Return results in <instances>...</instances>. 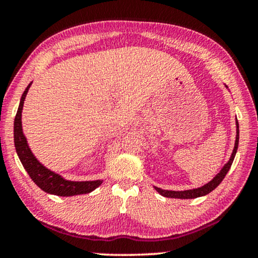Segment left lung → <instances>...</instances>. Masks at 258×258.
I'll return each mask as SVG.
<instances>
[{"instance_id": "obj_1", "label": "left lung", "mask_w": 258, "mask_h": 258, "mask_svg": "<svg viewBox=\"0 0 258 258\" xmlns=\"http://www.w3.org/2000/svg\"><path fill=\"white\" fill-rule=\"evenodd\" d=\"M236 125H237V136H236V143H234L232 155H231L229 162L224 165V168L221 169L219 174L216 175V177H214L213 180L210 181L205 185H202V187H200V188L189 189V190H180V191L165 190V189L155 187L156 190H157L161 195H163V197L171 198V199H195L199 197H204V195H207L208 193H211L212 190H214V189H216L218 185L221 183V181L224 180V177L226 176L227 172H229L231 165H232L234 156H236V152L238 149V142H239V125H238V121H236Z\"/></svg>"}]
</instances>
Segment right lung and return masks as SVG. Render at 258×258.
<instances>
[{
	"label": "right lung",
	"instance_id": "1",
	"mask_svg": "<svg viewBox=\"0 0 258 258\" xmlns=\"http://www.w3.org/2000/svg\"><path fill=\"white\" fill-rule=\"evenodd\" d=\"M32 82L28 84L26 88L24 94H22L20 105H19L18 112H16L15 120H14V144L16 149V153H18L19 158L24 165V168L27 171L29 177L32 181L38 185L39 188L46 191L48 194H54L58 197H73V195H80V194H87L93 191L99 185L102 183L101 180L96 181H68L61 177L60 175L56 174V172L48 170L45 168L34 155L32 153L31 149L27 144V139L24 136L22 132V123H21V113L22 107H24V101L27 95L29 87H31Z\"/></svg>",
	"mask_w": 258,
	"mask_h": 258
}]
</instances>
